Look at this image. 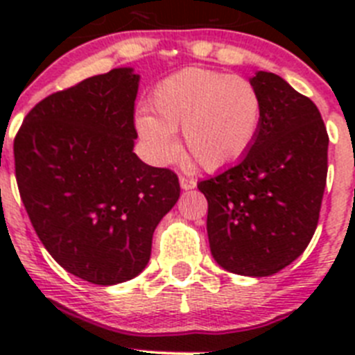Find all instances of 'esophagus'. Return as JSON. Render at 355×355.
<instances>
[{"instance_id":"obj_1","label":"esophagus","mask_w":355,"mask_h":355,"mask_svg":"<svg viewBox=\"0 0 355 355\" xmlns=\"http://www.w3.org/2000/svg\"><path fill=\"white\" fill-rule=\"evenodd\" d=\"M180 184L183 190H193V188L197 187V183L193 180H190V178H184V175H181L180 178Z\"/></svg>"}]
</instances>
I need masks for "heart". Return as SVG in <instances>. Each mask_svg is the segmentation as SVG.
<instances>
[{"label": "heart", "mask_w": 355, "mask_h": 355, "mask_svg": "<svg viewBox=\"0 0 355 355\" xmlns=\"http://www.w3.org/2000/svg\"><path fill=\"white\" fill-rule=\"evenodd\" d=\"M149 112H139L135 126L158 163L180 153L174 131L205 171L240 162L252 147L261 124V97L250 81L209 69L188 67L159 81Z\"/></svg>", "instance_id": "obj_1"}]
</instances>
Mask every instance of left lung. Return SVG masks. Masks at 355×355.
<instances>
[{"label": "left lung", "instance_id": "obj_1", "mask_svg": "<svg viewBox=\"0 0 355 355\" xmlns=\"http://www.w3.org/2000/svg\"><path fill=\"white\" fill-rule=\"evenodd\" d=\"M261 124L243 158L197 184L208 200L211 256L227 272L274 275L309 245L327 180L329 137L318 108L274 72L250 78Z\"/></svg>", "mask_w": 355, "mask_h": 355}]
</instances>
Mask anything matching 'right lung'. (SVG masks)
<instances>
[{"mask_svg": "<svg viewBox=\"0 0 355 355\" xmlns=\"http://www.w3.org/2000/svg\"><path fill=\"white\" fill-rule=\"evenodd\" d=\"M139 83L133 67H119L51 94L14 140L35 233L69 274L99 286L146 268L156 225L180 199L178 175L133 153Z\"/></svg>", "mask_w": 355, "mask_h": 355, "instance_id": "add662e5", "label": "right lung"}]
</instances>
